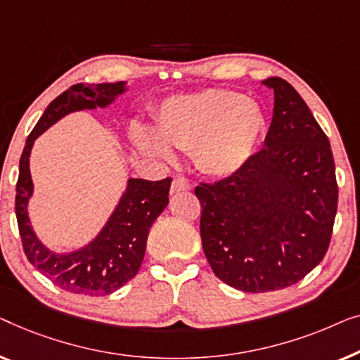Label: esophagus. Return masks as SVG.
Here are the masks:
<instances>
[{
	"label": "esophagus",
	"mask_w": 360,
	"mask_h": 360,
	"mask_svg": "<svg viewBox=\"0 0 360 360\" xmlns=\"http://www.w3.org/2000/svg\"><path fill=\"white\" fill-rule=\"evenodd\" d=\"M191 182L187 179H182V178H178L173 181V184H171V195L173 194H178V192H184V191H191Z\"/></svg>",
	"instance_id": "esophagus-1"
}]
</instances>
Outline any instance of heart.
Instances as JSON below:
<instances>
[{
    "label": "heart",
    "instance_id": "obj_1",
    "mask_svg": "<svg viewBox=\"0 0 360 360\" xmlns=\"http://www.w3.org/2000/svg\"><path fill=\"white\" fill-rule=\"evenodd\" d=\"M161 136L148 127H136L134 141L145 155L173 158L172 146L194 150L195 163L205 174L226 178L252 158L266 130L259 104L226 89H207L176 96L161 105Z\"/></svg>",
    "mask_w": 360,
    "mask_h": 360
}]
</instances>
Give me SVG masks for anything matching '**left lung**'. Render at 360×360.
Listing matches in <instances>:
<instances>
[{
  "mask_svg": "<svg viewBox=\"0 0 360 360\" xmlns=\"http://www.w3.org/2000/svg\"><path fill=\"white\" fill-rule=\"evenodd\" d=\"M274 93L264 148L230 178L195 187L200 238L212 271L243 292L290 287L330 246L338 210L331 145L305 101L285 79Z\"/></svg>",
  "mask_w": 360,
  "mask_h": 360,
  "instance_id": "1",
  "label": "left lung"
}]
</instances>
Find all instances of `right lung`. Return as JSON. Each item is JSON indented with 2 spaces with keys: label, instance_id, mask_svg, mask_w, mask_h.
<instances>
[{
  "label": "right lung",
  "instance_id": "obj_1",
  "mask_svg": "<svg viewBox=\"0 0 360 360\" xmlns=\"http://www.w3.org/2000/svg\"><path fill=\"white\" fill-rule=\"evenodd\" d=\"M127 91V81L72 86L45 109L19 161L16 217L24 252L30 264L55 285L78 295H109L134 279L143 261L151 225L169 202L171 179L129 178L117 205L93 240L73 251H53L40 241L29 217V200L34 195L30 151L35 140L60 119L79 110L109 108Z\"/></svg>",
  "mask_w": 360,
  "mask_h": 360
}]
</instances>
